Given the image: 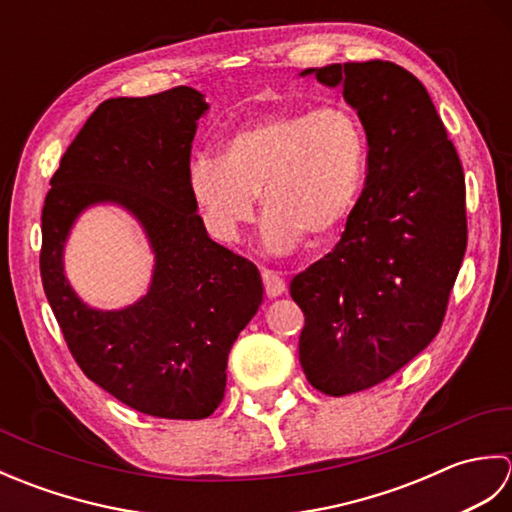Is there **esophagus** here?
Wrapping results in <instances>:
<instances>
[{"mask_svg":"<svg viewBox=\"0 0 512 512\" xmlns=\"http://www.w3.org/2000/svg\"><path fill=\"white\" fill-rule=\"evenodd\" d=\"M262 279H264L266 295H268L270 299H275V297L284 295V292H286V281L281 279V277L275 273V270L264 268V270H262Z\"/></svg>","mask_w":512,"mask_h":512,"instance_id":"1","label":"esophagus"}]
</instances>
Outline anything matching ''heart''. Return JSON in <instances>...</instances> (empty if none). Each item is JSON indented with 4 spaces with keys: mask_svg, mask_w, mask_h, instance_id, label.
<instances>
[{
    "mask_svg": "<svg viewBox=\"0 0 512 512\" xmlns=\"http://www.w3.org/2000/svg\"><path fill=\"white\" fill-rule=\"evenodd\" d=\"M367 169L361 118L345 105L270 114L242 125L220 158L200 156L189 191L206 228L231 242L262 200L264 242L275 253L301 237L319 244L354 211Z\"/></svg>",
    "mask_w": 512,
    "mask_h": 512,
    "instance_id": "obj_1",
    "label": "heart"
}]
</instances>
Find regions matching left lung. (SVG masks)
<instances>
[{"mask_svg":"<svg viewBox=\"0 0 512 512\" xmlns=\"http://www.w3.org/2000/svg\"><path fill=\"white\" fill-rule=\"evenodd\" d=\"M361 118L367 178L341 242L290 281L314 389L383 383L436 334L466 250L464 171L424 85L391 61L308 68Z\"/></svg>","mask_w":512,"mask_h":512,"instance_id":"8db88e82","label":"left lung"}]
</instances>
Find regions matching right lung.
I'll list each match as a JSON object with an SVG mask.
<instances>
[{
    "mask_svg": "<svg viewBox=\"0 0 512 512\" xmlns=\"http://www.w3.org/2000/svg\"><path fill=\"white\" fill-rule=\"evenodd\" d=\"M206 110L187 85L103 101L63 154L41 213L43 290L74 361L127 407L169 420L217 409L228 352L264 299L257 266L213 242L191 198ZM105 201L137 217L157 255L148 295L121 311L90 309L62 273L75 217Z\"/></svg>",
    "mask_w": 512,
    "mask_h": 512,
    "instance_id": "right-lung-1",
    "label": "right lung"
}]
</instances>
